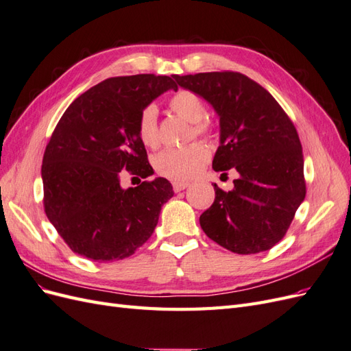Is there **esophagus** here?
I'll return each mask as SVG.
<instances>
[{
  "label": "esophagus",
  "instance_id": "34e87169",
  "mask_svg": "<svg viewBox=\"0 0 351 351\" xmlns=\"http://www.w3.org/2000/svg\"><path fill=\"white\" fill-rule=\"evenodd\" d=\"M187 187H189V183H186V182H174L173 183L174 192H182V190H184Z\"/></svg>",
  "mask_w": 351,
  "mask_h": 351
}]
</instances>
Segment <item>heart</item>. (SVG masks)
Wrapping results in <instances>:
<instances>
[{
  "label": "heart",
  "instance_id": "1",
  "mask_svg": "<svg viewBox=\"0 0 351 351\" xmlns=\"http://www.w3.org/2000/svg\"><path fill=\"white\" fill-rule=\"evenodd\" d=\"M171 110L180 119L192 123L190 136L210 137L215 130V123L205 115V102L197 93L182 89L176 92L168 101ZM137 136L147 147H156L159 142L158 134V111L155 105H146L137 115L136 123ZM209 159V151L200 142L190 143L184 147H169L159 152L154 158L156 173L162 177L182 182L197 174Z\"/></svg>",
  "mask_w": 351,
  "mask_h": 351
}]
</instances>
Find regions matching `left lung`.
<instances>
[{
  "instance_id": "8db88e82",
  "label": "left lung",
  "mask_w": 351,
  "mask_h": 351,
  "mask_svg": "<svg viewBox=\"0 0 351 351\" xmlns=\"http://www.w3.org/2000/svg\"><path fill=\"white\" fill-rule=\"evenodd\" d=\"M219 115V147L212 168L237 169L234 189L214 184L215 200L200 215L205 234L239 254L274 247L306 196L302 143L290 117L259 83L237 71L174 76Z\"/></svg>"
}]
</instances>
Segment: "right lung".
<instances>
[{
    "mask_svg": "<svg viewBox=\"0 0 351 351\" xmlns=\"http://www.w3.org/2000/svg\"><path fill=\"white\" fill-rule=\"evenodd\" d=\"M168 89H178L168 76L107 79L74 99L52 132L42 159L45 214L80 256L98 262L132 256L173 197L162 177L129 189L120 184L125 171L154 174L136 123L142 108Z\"/></svg>",
    "mask_w": 351,
    "mask_h": 351,
    "instance_id": "add662e5",
    "label": "right lung"
}]
</instances>
